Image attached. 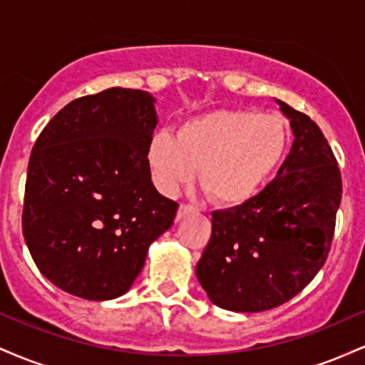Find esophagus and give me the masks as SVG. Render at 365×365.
<instances>
[{"mask_svg": "<svg viewBox=\"0 0 365 365\" xmlns=\"http://www.w3.org/2000/svg\"><path fill=\"white\" fill-rule=\"evenodd\" d=\"M197 211V209L194 206H190V204H180L178 211H177V221L183 220V217L194 215V212Z\"/></svg>", "mask_w": 365, "mask_h": 365, "instance_id": "34e87169", "label": "esophagus"}]
</instances>
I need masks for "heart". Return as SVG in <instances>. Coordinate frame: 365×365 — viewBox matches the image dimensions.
<instances>
[{"label":"heart","instance_id":"heart-1","mask_svg":"<svg viewBox=\"0 0 365 365\" xmlns=\"http://www.w3.org/2000/svg\"><path fill=\"white\" fill-rule=\"evenodd\" d=\"M288 128L274 113L220 110L194 116L177 135L159 132L148 148L154 183L173 195L195 177L212 200L238 206L266 185L283 161Z\"/></svg>","mask_w":365,"mask_h":365}]
</instances>
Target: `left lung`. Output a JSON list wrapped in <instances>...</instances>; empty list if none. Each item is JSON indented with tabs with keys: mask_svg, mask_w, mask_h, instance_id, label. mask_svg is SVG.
Here are the masks:
<instances>
[{
	"mask_svg": "<svg viewBox=\"0 0 365 365\" xmlns=\"http://www.w3.org/2000/svg\"><path fill=\"white\" fill-rule=\"evenodd\" d=\"M293 144L274 180L240 206L212 212L195 274L209 300L233 312L274 309L302 292L329 254L341 175L321 128L274 99Z\"/></svg>",
	"mask_w": 365,
	"mask_h": 365,
	"instance_id": "1",
	"label": "left lung"
}]
</instances>
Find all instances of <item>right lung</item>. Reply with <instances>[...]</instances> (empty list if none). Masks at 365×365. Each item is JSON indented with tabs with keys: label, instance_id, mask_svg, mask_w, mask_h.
Masks as SVG:
<instances>
[{
	"label": "right lung",
	"instance_id": "1",
	"mask_svg": "<svg viewBox=\"0 0 365 365\" xmlns=\"http://www.w3.org/2000/svg\"><path fill=\"white\" fill-rule=\"evenodd\" d=\"M156 99L111 87L66 104L37 137L22 230L41 274L103 302L127 293L178 204L156 190L148 148Z\"/></svg>",
	"mask_w": 365,
	"mask_h": 365
}]
</instances>
